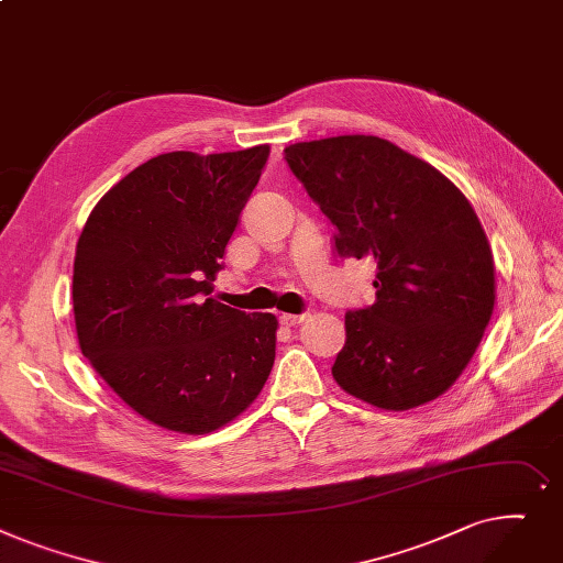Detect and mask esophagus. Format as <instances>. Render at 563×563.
<instances>
[{"mask_svg": "<svg viewBox=\"0 0 563 563\" xmlns=\"http://www.w3.org/2000/svg\"><path fill=\"white\" fill-rule=\"evenodd\" d=\"M305 318H307L305 313H300V316H295V313H282V316H279V322L286 324V327H297Z\"/></svg>", "mask_w": 563, "mask_h": 563, "instance_id": "34e87169", "label": "esophagus"}]
</instances>
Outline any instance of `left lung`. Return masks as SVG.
Instances as JSON below:
<instances>
[{
	"mask_svg": "<svg viewBox=\"0 0 563 563\" xmlns=\"http://www.w3.org/2000/svg\"><path fill=\"white\" fill-rule=\"evenodd\" d=\"M343 258L375 263V302L345 313L332 375L388 411L437 400L473 358L495 305V268L477 213L445 175L377 136L284 150Z\"/></svg>",
	"mask_w": 563,
	"mask_h": 563,
	"instance_id": "1",
	"label": "left lung"
}]
</instances>
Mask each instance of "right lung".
I'll use <instances>...</instances> for the list:
<instances>
[{
  "instance_id": "obj_1",
  "label": "right lung",
  "mask_w": 563,
  "mask_h": 563,
  "mask_svg": "<svg viewBox=\"0 0 563 563\" xmlns=\"http://www.w3.org/2000/svg\"><path fill=\"white\" fill-rule=\"evenodd\" d=\"M268 154H158L97 202L79 236V347L124 405L170 432L231 422L273 371L277 318L209 297Z\"/></svg>"
}]
</instances>
